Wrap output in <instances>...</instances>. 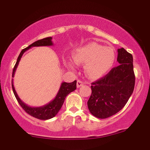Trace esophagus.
<instances>
[{
  "mask_svg": "<svg viewBox=\"0 0 150 150\" xmlns=\"http://www.w3.org/2000/svg\"><path fill=\"white\" fill-rule=\"evenodd\" d=\"M84 84V83L82 81H81V80H78L77 82V88H79L81 87V86H83Z\"/></svg>",
  "mask_w": 150,
  "mask_h": 150,
  "instance_id": "1",
  "label": "esophagus"
}]
</instances>
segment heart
Masks as SVG:
<instances>
[{
    "label": "heart",
    "mask_w": 150,
    "mask_h": 150,
    "mask_svg": "<svg viewBox=\"0 0 150 150\" xmlns=\"http://www.w3.org/2000/svg\"><path fill=\"white\" fill-rule=\"evenodd\" d=\"M76 64H85V71L91 78H97L105 75L115 60V53L111 47H103L92 43L77 49L73 54ZM69 68L73 69L72 62H68Z\"/></svg>",
    "instance_id": "b5f03b06"
}]
</instances>
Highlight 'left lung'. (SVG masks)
I'll use <instances>...</instances> for the list:
<instances>
[{"label":"left lung","instance_id":"obj_1","mask_svg":"<svg viewBox=\"0 0 150 150\" xmlns=\"http://www.w3.org/2000/svg\"><path fill=\"white\" fill-rule=\"evenodd\" d=\"M120 65L92 83V94L88 101L90 112L105 119L112 116L125 106L132 95L135 83L133 58L123 47L117 50Z\"/></svg>","mask_w":150,"mask_h":150}]
</instances>
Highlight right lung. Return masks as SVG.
<instances>
[{"label": "right lung", "instance_id": "add662e5", "mask_svg": "<svg viewBox=\"0 0 150 150\" xmlns=\"http://www.w3.org/2000/svg\"><path fill=\"white\" fill-rule=\"evenodd\" d=\"M52 37H47L44 38L43 39L38 40V41L34 42L33 43L31 44L27 47L25 49L22 50V52H20V55H19L18 60L15 64L13 70V74L12 77H13L15 75V72H16L17 67L18 66L19 62H20L21 58H22V55L27 50L30 49L32 47H38V46H52L53 45V43L52 41ZM76 83H77V81L75 80L74 81L71 82V83H67V82H62L61 84L60 89L57 94V95L55 97V98L53 100L50 101L49 103H47V105H43L41 107H30L28 105H27L26 103H24L23 101L20 98V97L18 96V94L15 90L13 83V79H12V89L13 91L14 95L16 96V98L19 103V104L20 105V106L22 107L23 109L26 111L27 113H28L29 115H31L34 117L37 118L39 120H49L51 118L56 116V115L58 113V111H60V109L62 107L64 101L65 100L67 96L68 95L69 93H71V92L74 91L76 90Z\"/></svg>", "mask_w": 150, "mask_h": 150}]
</instances>
